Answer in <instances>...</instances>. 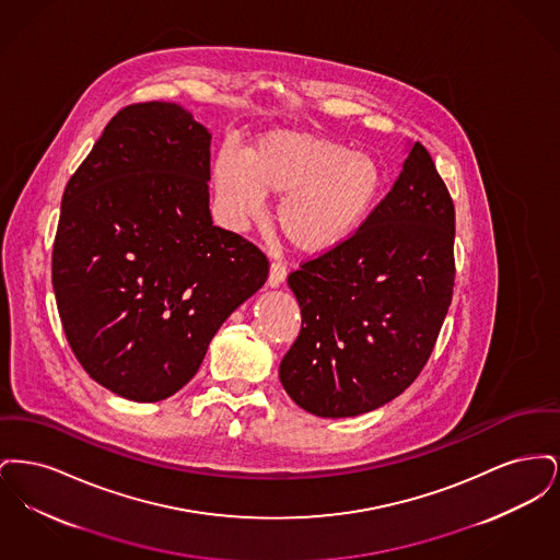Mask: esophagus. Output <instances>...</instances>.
<instances>
[{"label":"esophagus","instance_id":"1","mask_svg":"<svg viewBox=\"0 0 560 560\" xmlns=\"http://www.w3.org/2000/svg\"><path fill=\"white\" fill-rule=\"evenodd\" d=\"M285 275H288V267H285V262L275 260V262L270 265V272H268V285H270V288L281 285V283L285 281Z\"/></svg>","mask_w":560,"mask_h":560}]
</instances>
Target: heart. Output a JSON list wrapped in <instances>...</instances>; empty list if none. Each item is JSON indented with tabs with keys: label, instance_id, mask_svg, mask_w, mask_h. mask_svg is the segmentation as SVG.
<instances>
[{
	"label": "heart",
	"instance_id": "heart-1",
	"mask_svg": "<svg viewBox=\"0 0 560 560\" xmlns=\"http://www.w3.org/2000/svg\"><path fill=\"white\" fill-rule=\"evenodd\" d=\"M213 187L233 224L265 210V197H283L277 224L304 254H323L363 224L384 188L380 163L317 133L275 130L241 158L222 149L213 161Z\"/></svg>",
	"mask_w": 560,
	"mask_h": 560
}]
</instances>
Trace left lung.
I'll use <instances>...</instances> for the list:
<instances>
[{"instance_id":"1","label":"left lung","mask_w":560,"mask_h":560,"mask_svg":"<svg viewBox=\"0 0 560 560\" xmlns=\"http://www.w3.org/2000/svg\"><path fill=\"white\" fill-rule=\"evenodd\" d=\"M453 240L452 195L416 142L363 224L288 277L302 325L279 377L295 405L350 418L411 386L452 304Z\"/></svg>"}]
</instances>
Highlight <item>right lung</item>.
<instances>
[{"instance_id":"add662e5","label":"right lung","mask_w":560,"mask_h":560,"mask_svg":"<svg viewBox=\"0 0 560 560\" xmlns=\"http://www.w3.org/2000/svg\"><path fill=\"white\" fill-rule=\"evenodd\" d=\"M212 133L170 103L121 108L67 183L52 285L67 342L110 393L167 399L258 292L267 256L210 213Z\"/></svg>"}]
</instances>
